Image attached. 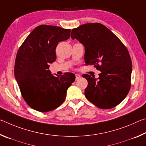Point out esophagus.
<instances>
[{"mask_svg": "<svg viewBox=\"0 0 146 146\" xmlns=\"http://www.w3.org/2000/svg\"><path fill=\"white\" fill-rule=\"evenodd\" d=\"M80 78V75H78V74H76V75H75L76 80H78V79H79Z\"/></svg>", "mask_w": 146, "mask_h": 146, "instance_id": "obj_1", "label": "esophagus"}]
</instances>
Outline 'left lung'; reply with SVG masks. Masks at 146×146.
I'll use <instances>...</instances> for the list:
<instances>
[{
  "mask_svg": "<svg viewBox=\"0 0 146 146\" xmlns=\"http://www.w3.org/2000/svg\"><path fill=\"white\" fill-rule=\"evenodd\" d=\"M71 37L85 47L86 65L101 71L97 79L84 74L87 99L101 109H111L122 102L131 88L132 62L127 49L115 35L100 23L74 28Z\"/></svg>",
  "mask_w": 146,
  "mask_h": 146,
  "instance_id": "left-lung-1",
  "label": "left lung"
}]
</instances>
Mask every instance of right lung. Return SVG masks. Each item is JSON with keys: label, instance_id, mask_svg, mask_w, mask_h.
<instances>
[{"label": "right lung", "instance_id": "1", "mask_svg": "<svg viewBox=\"0 0 146 146\" xmlns=\"http://www.w3.org/2000/svg\"><path fill=\"white\" fill-rule=\"evenodd\" d=\"M70 32L58 26H38L17 51L15 76L24 100L35 110L48 112L60 106L75 80L71 73L55 76L48 70L49 64L56 60L58 42L68 40Z\"/></svg>", "mask_w": 146, "mask_h": 146}]
</instances>
